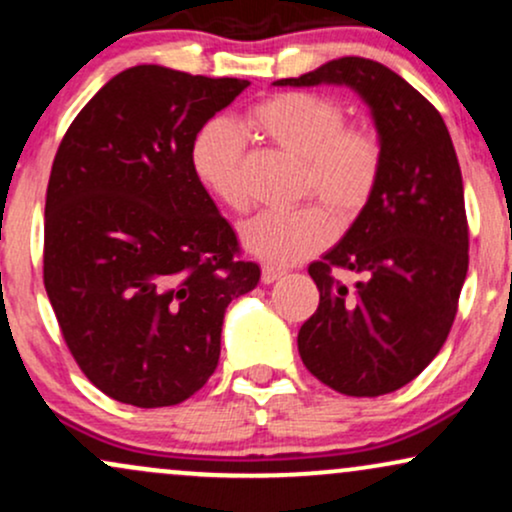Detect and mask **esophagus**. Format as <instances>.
I'll return each instance as SVG.
<instances>
[{"label":"esophagus","instance_id":"obj_1","mask_svg":"<svg viewBox=\"0 0 512 512\" xmlns=\"http://www.w3.org/2000/svg\"><path fill=\"white\" fill-rule=\"evenodd\" d=\"M286 272L279 267H272V264H264L262 267V284H274L276 279H281Z\"/></svg>","mask_w":512,"mask_h":512}]
</instances>
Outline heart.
<instances>
[{
    "label": "heart",
    "mask_w": 512,
    "mask_h": 512,
    "mask_svg": "<svg viewBox=\"0 0 512 512\" xmlns=\"http://www.w3.org/2000/svg\"><path fill=\"white\" fill-rule=\"evenodd\" d=\"M252 122L289 154L303 158V192L325 208L262 211L240 228V245L267 264H296L332 240V221L349 226L375 195L383 149L368 129L344 127V110L313 93H279L252 110ZM245 142L228 120H211L195 134L190 166L199 185L228 209L248 207L243 178Z\"/></svg>",
    "instance_id": "1"
}]
</instances>
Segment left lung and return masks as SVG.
Here are the masks:
<instances>
[{
    "label": "left lung",
    "instance_id": "8db88e82",
    "mask_svg": "<svg viewBox=\"0 0 512 512\" xmlns=\"http://www.w3.org/2000/svg\"><path fill=\"white\" fill-rule=\"evenodd\" d=\"M346 86L368 105L383 149L375 195L308 267L320 289L298 332L305 368L349 397L404 387L448 339L469 264L464 187L443 117L385 64L339 57L274 86ZM332 268L359 274L351 290Z\"/></svg>",
    "mask_w": 512,
    "mask_h": 512
}]
</instances>
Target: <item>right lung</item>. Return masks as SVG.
<instances>
[{"instance_id": "obj_1", "label": "right lung", "mask_w": 512, "mask_h": 512, "mask_svg": "<svg viewBox=\"0 0 512 512\" xmlns=\"http://www.w3.org/2000/svg\"><path fill=\"white\" fill-rule=\"evenodd\" d=\"M248 79L137 64L64 134L45 199V291L98 390L154 409L219 366L228 303L260 281L190 166L195 134Z\"/></svg>"}]
</instances>
